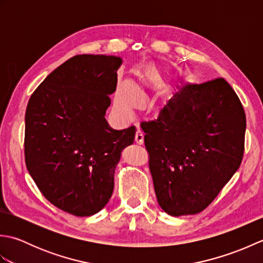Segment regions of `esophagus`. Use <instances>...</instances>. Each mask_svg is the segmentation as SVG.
I'll return each mask as SVG.
<instances>
[{
  "label": "esophagus",
  "mask_w": 263,
  "mask_h": 263,
  "mask_svg": "<svg viewBox=\"0 0 263 263\" xmlns=\"http://www.w3.org/2000/svg\"><path fill=\"white\" fill-rule=\"evenodd\" d=\"M135 142L137 144H142L143 143V133L140 130V128H138L136 131V136H135Z\"/></svg>",
  "instance_id": "34e87169"
}]
</instances>
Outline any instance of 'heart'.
I'll return each mask as SVG.
<instances>
[{"label": "heart", "mask_w": 263, "mask_h": 263, "mask_svg": "<svg viewBox=\"0 0 263 263\" xmlns=\"http://www.w3.org/2000/svg\"><path fill=\"white\" fill-rule=\"evenodd\" d=\"M139 104L138 93L133 90V88L128 85H123L117 91L115 98V105L117 109L122 111H127L135 108Z\"/></svg>", "instance_id": "obj_1"}]
</instances>
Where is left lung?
I'll return each mask as SVG.
<instances>
[{"mask_svg": "<svg viewBox=\"0 0 263 263\" xmlns=\"http://www.w3.org/2000/svg\"><path fill=\"white\" fill-rule=\"evenodd\" d=\"M141 128L156 197L171 216L204 210L241 166L247 117L222 78L183 87Z\"/></svg>", "mask_w": 263, "mask_h": 263, "instance_id": "obj_1", "label": "left lung"}]
</instances>
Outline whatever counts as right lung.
<instances>
[{
	"label": "right lung",
	"instance_id": "add662e5",
	"mask_svg": "<svg viewBox=\"0 0 263 263\" xmlns=\"http://www.w3.org/2000/svg\"><path fill=\"white\" fill-rule=\"evenodd\" d=\"M121 63L117 57L76 55L47 76L27 105V170L49 202L78 217L108 202L122 150L135 139V126L114 130L105 119Z\"/></svg>",
	"mask_w": 263,
	"mask_h": 263
}]
</instances>
